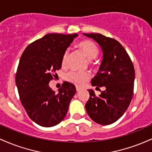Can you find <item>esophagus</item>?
<instances>
[{
  "label": "esophagus",
  "mask_w": 152,
  "mask_h": 152,
  "mask_svg": "<svg viewBox=\"0 0 152 152\" xmlns=\"http://www.w3.org/2000/svg\"><path fill=\"white\" fill-rule=\"evenodd\" d=\"M76 91H77V92H78V91H81V90H82V89H83V88H81V87H79V86H76Z\"/></svg>",
  "instance_id": "obj_1"
}]
</instances>
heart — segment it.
Listing matches in <instances>:
<instances>
[{"label":"heart","mask_w":152,"mask_h":152,"mask_svg":"<svg viewBox=\"0 0 152 152\" xmlns=\"http://www.w3.org/2000/svg\"><path fill=\"white\" fill-rule=\"evenodd\" d=\"M78 47L82 50L84 55L88 60H92L97 56L99 53V48L92 41L86 40L78 43ZM69 52L68 50L65 51L62 57L61 64L63 66H65L67 61V57ZM90 74L85 71H71L67 75V79L71 83H74L76 86H83L86 82L89 79Z\"/></svg>","instance_id":"obj_1"}]
</instances>
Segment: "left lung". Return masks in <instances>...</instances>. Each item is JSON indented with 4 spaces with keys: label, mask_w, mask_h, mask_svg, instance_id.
<instances>
[{
    "label": "left lung",
    "mask_w": 152,
    "mask_h": 152,
    "mask_svg": "<svg viewBox=\"0 0 152 152\" xmlns=\"http://www.w3.org/2000/svg\"><path fill=\"white\" fill-rule=\"evenodd\" d=\"M93 38L102 50V60L91 85L106 89L96 96L88 89L90 97L85 108L96 123L109 125L124 114L133 96L135 71L130 57L121 43L99 34H83Z\"/></svg>",
    "instance_id": "1"
}]
</instances>
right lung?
<instances>
[{"instance_id": "right-lung-1", "label": "right lung", "mask_w": 152, "mask_h": 152, "mask_svg": "<svg viewBox=\"0 0 152 152\" xmlns=\"http://www.w3.org/2000/svg\"><path fill=\"white\" fill-rule=\"evenodd\" d=\"M77 34H47L28 45L23 53L15 76L20 102L32 121L43 127L58 124L65 118L76 87L66 81L56 93L48 85L68 47Z\"/></svg>"}]
</instances>
